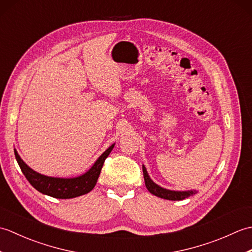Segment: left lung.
Segmentation results:
<instances>
[{
	"mask_svg": "<svg viewBox=\"0 0 252 252\" xmlns=\"http://www.w3.org/2000/svg\"><path fill=\"white\" fill-rule=\"evenodd\" d=\"M143 174H144V180H145V185L147 189L152 192L153 195L163 198V199L168 200H183L185 198H189V196L196 194L195 189L191 190H171L163 189V187L159 186L158 184L155 183V182L151 179V176L148 175L147 170L145 165L143 164Z\"/></svg>",
	"mask_w": 252,
	"mask_h": 252,
	"instance_id": "1",
	"label": "left lung"
}]
</instances>
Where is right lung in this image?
Here are the masks:
<instances>
[{"label": "right lung", "instance_id": "add662e5", "mask_svg": "<svg viewBox=\"0 0 252 252\" xmlns=\"http://www.w3.org/2000/svg\"><path fill=\"white\" fill-rule=\"evenodd\" d=\"M115 143L110 145L106 151L100 155L94 164L87 172L76 176V178H54V176H47L41 174L36 171L32 170L23 159L20 158L17 151L14 149L15 157L19 167L23 171L26 179L34 189L42 192V194L60 198V199H69V198H76L88 194L94 189L96 182L98 180L101 168L105 162V159L111 153Z\"/></svg>", "mask_w": 252, "mask_h": 252}]
</instances>
